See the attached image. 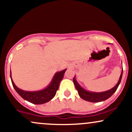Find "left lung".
<instances>
[{
  "mask_svg": "<svg viewBox=\"0 0 132 132\" xmlns=\"http://www.w3.org/2000/svg\"><path fill=\"white\" fill-rule=\"evenodd\" d=\"M122 73H123V70L122 71V72H121V75L120 76L119 81H118L117 84H116V86H115V87H113L112 89H110V90H107V91L102 92H92L86 90L85 89H84L82 87H81V86L77 82V81H76L75 79V77H74L73 78V82L74 84H75L76 89L78 90L79 95V96L81 97L82 99L91 102H101V101H105V100L109 99V98L110 96H112V95H113V94L116 91V90L117 89L120 83L121 82V79H122Z\"/></svg>",
  "mask_w": 132,
  "mask_h": 132,
  "instance_id": "left-lung-1",
  "label": "left lung"
}]
</instances>
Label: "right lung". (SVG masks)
<instances>
[{
	"label": "right lung",
	"mask_w": 132,
	"mask_h": 132,
	"mask_svg": "<svg viewBox=\"0 0 132 132\" xmlns=\"http://www.w3.org/2000/svg\"><path fill=\"white\" fill-rule=\"evenodd\" d=\"M65 71L66 69L56 73L50 84L46 88L39 91L28 92L21 90L15 85L13 80L12 79L11 72H10V78L15 90L23 99L34 104H42L51 101L56 95L59 88L60 82L64 77Z\"/></svg>",
	"instance_id": "obj_1"
}]
</instances>
